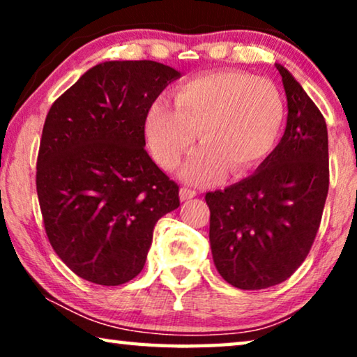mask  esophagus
<instances>
[{"label": "esophagus", "mask_w": 357, "mask_h": 357, "mask_svg": "<svg viewBox=\"0 0 357 357\" xmlns=\"http://www.w3.org/2000/svg\"><path fill=\"white\" fill-rule=\"evenodd\" d=\"M195 197H197V192H195V190L187 187L180 188V199H182V202H187V199H192Z\"/></svg>", "instance_id": "1"}]
</instances>
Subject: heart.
I'll return each mask as SVG.
<instances>
[{"label": "heart", "instance_id": "1", "mask_svg": "<svg viewBox=\"0 0 357 357\" xmlns=\"http://www.w3.org/2000/svg\"><path fill=\"white\" fill-rule=\"evenodd\" d=\"M174 107L159 99L149 105L144 136L160 167L172 170L192 148L202 146L180 170L193 185L214 182L229 169L232 177L255 170L275 148L284 121V102L265 77L222 71L183 82Z\"/></svg>", "mask_w": 357, "mask_h": 357}]
</instances>
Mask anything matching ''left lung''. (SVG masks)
<instances>
[{"label":"left lung","instance_id":"1","mask_svg":"<svg viewBox=\"0 0 357 357\" xmlns=\"http://www.w3.org/2000/svg\"><path fill=\"white\" fill-rule=\"evenodd\" d=\"M284 135L250 177L206 193L209 242L219 275L238 289L286 281L302 265L328 195V131L324 115L282 65Z\"/></svg>","mask_w":357,"mask_h":357}]
</instances>
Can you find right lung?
I'll list each match as a JSON object with an SVG mask.
<instances>
[{"label":"right lung","instance_id":"1","mask_svg":"<svg viewBox=\"0 0 357 357\" xmlns=\"http://www.w3.org/2000/svg\"><path fill=\"white\" fill-rule=\"evenodd\" d=\"M180 76L158 61H104L48 112L38 203L53 250L82 280L119 286L138 276L155 222L180 206L178 185L144 149L146 112Z\"/></svg>","mask_w":357,"mask_h":357}]
</instances>
